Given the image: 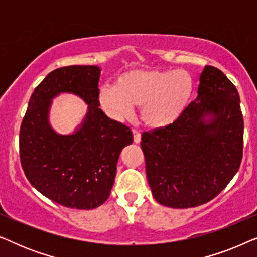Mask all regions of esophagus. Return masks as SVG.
Returning a JSON list of instances; mask_svg holds the SVG:
<instances>
[{"instance_id":"obj_1","label":"esophagus","mask_w":257,"mask_h":257,"mask_svg":"<svg viewBox=\"0 0 257 257\" xmlns=\"http://www.w3.org/2000/svg\"><path fill=\"white\" fill-rule=\"evenodd\" d=\"M133 140H135L136 144H139L140 140H142V135L137 130H133Z\"/></svg>"}]
</instances>
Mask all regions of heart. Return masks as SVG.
<instances>
[{"mask_svg": "<svg viewBox=\"0 0 257 257\" xmlns=\"http://www.w3.org/2000/svg\"><path fill=\"white\" fill-rule=\"evenodd\" d=\"M194 82L185 70H149L121 75L115 85L105 84L98 93L100 107L115 120L142 106V118L153 128L173 124L191 100Z\"/></svg>", "mask_w": 257, "mask_h": 257, "instance_id": "1", "label": "heart"}]
</instances>
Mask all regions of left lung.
I'll return each instance as SVG.
<instances>
[{"mask_svg": "<svg viewBox=\"0 0 257 257\" xmlns=\"http://www.w3.org/2000/svg\"><path fill=\"white\" fill-rule=\"evenodd\" d=\"M199 80L198 97L178 120L142 136L152 195L171 208L210 201L229 184L242 160L243 118L236 87L209 65Z\"/></svg>", "mask_w": 257, "mask_h": 257, "instance_id": "8db88e82", "label": "left lung"}]
</instances>
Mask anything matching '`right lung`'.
Here are the masks:
<instances>
[{
    "label": "right lung",
    "instance_id": "right-lung-1",
    "mask_svg": "<svg viewBox=\"0 0 257 257\" xmlns=\"http://www.w3.org/2000/svg\"><path fill=\"white\" fill-rule=\"evenodd\" d=\"M100 68L70 65L56 69L31 94L20 130L24 174L41 194L59 205L93 209L113 187L121 150L133 142L130 127L99 108ZM72 93L88 104L86 117L71 135H59L48 121L52 99Z\"/></svg>",
    "mask_w": 257,
    "mask_h": 257
}]
</instances>
